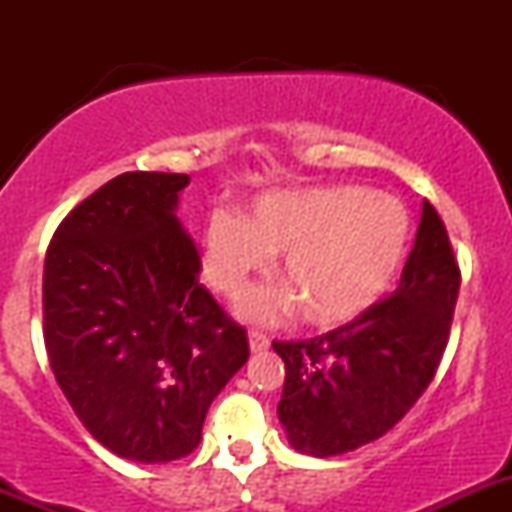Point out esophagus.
<instances>
[{
    "label": "esophagus",
    "instance_id": "esophagus-1",
    "mask_svg": "<svg viewBox=\"0 0 512 512\" xmlns=\"http://www.w3.org/2000/svg\"><path fill=\"white\" fill-rule=\"evenodd\" d=\"M270 347V337L262 332H250V352L252 354H260Z\"/></svg>",
    "mask_w": 512,
    "mask_h": 512
}]
</instances>
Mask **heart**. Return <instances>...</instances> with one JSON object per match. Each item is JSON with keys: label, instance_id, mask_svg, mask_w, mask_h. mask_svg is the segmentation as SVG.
<instances>
[{"label": "heart", "instance_id": "1", "mask_svg": "<svg viewBox=\"0 0 512 512\" xmlns=\"http://www.w3.org/2000/svg\"><path fill=\"white\" fill-rule=\"evenodd\" d=\"M200 245L205 280L225 297L245 292L282 252L287 289L242 297L237 312L247 322H275L299 307L307 324L334 329L361 317L391 287L409 247V215L394 198L356 185L285 190L262 195L247 220L215 210Z\"/></svg>", "mask_w": 512, "mask_h": 512}]
</instances>
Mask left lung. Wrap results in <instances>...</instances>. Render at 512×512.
<instances>
[{
	"label": "left lung",
	"instance_id": "obj_1",
	"mask_svg": "<svg viewBox=\"0 0 512 512\" xmlns=\"http://www.w3.org/2000/svg\"><path fill=\"white\" fill-rule=\"evenodd\" d=\"M458 287L446 225L423 200L414 250L391 297L322 337L272 342L285 361L277 414L294 451L342 456L409 414L446 352Z\"/></svg>",
	"mask_w": 512,
	"mask_h": 512
}]
</instances>
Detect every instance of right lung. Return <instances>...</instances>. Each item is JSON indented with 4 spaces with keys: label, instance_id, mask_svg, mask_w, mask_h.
Wrapping results in <instances>:
<instances>
[{
    "label": "right lung",
    "instance_id": "1",
    "mask_svg": "<svg viewBox=\"0 0 512 512\" xmlns=\"http://www.w3.org/2000/svg\"><path fill=\"white\" fill-rule=\"evenodd\" d=\"M183 173H123L56 227L44 260V344L86 431L116 456L193 453L215 396L250 356L247 332L198 282L175 218Z\"/></svg>",
    "mask_w": 512,
    "mask_h": 512
}]
</instances>
